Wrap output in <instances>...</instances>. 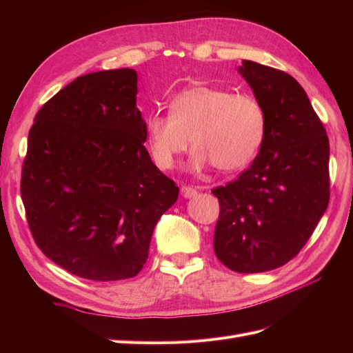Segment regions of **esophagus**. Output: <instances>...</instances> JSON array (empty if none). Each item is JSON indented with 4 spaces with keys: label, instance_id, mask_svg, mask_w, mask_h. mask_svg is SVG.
Here are the masks:
<instances>
[{
    "label": "esophagus",
    "instance_id": "1",
    "mask_svg": "<svg viewBox=\"0 0 353 353\" xmlns=\"http://www.w3.org/2000/svg\"><path fill=\"white\" fill-rule=\"evenodd\" d=\"M196 194H197V190L196 188L190 187V185H183V187H181V196H183L184 199H191V197H194Z\"/></svg>",
    "mask_w": 353,
    "mask_h": 353
}]
</instances>
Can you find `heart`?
I'll return each mask as SVG.
<instances>
[{
  "mask_svg": "<svg viewBox=\"0 0 353 353\" xmlns=\"http://www.w3.org/2000/svg\"><path fill=\"white\" fill-rule=\"evenodd\" d=\"M265 132L266 113L254 95L210 85L183 90L170 100L169 114L152 113L145 119L148 152L160 169L172 168L191 140V168L212 163L221 172H232L258 156Z\"/></svg>",
  "mask_w": 353,
  "mask_h": 353,
  "instance_id": "b5f03b06",
  "label": "heart"
}]
</instances>
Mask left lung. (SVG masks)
Listing matches in <instances>:
<instances>
[{"mask_svg": "<svg viewBox=\"0 0 353 353\" xmlns=\"http://www.w3.org/2000/svg\"><path fill=\"white\" fill-rule=\"evenodd\" d=\"M241 77L266 113L265 140L250 168L219 200L213 249L227 268H280L302 250L330 200V144L305 90L293 77L243 60Z\"/></svg>", "mask_w": 353, "mask_h": 353, "instance_id": "obj_1", "label": "left lung"}]
</instances>
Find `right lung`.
Listing matches in <instances>:
<instances>
[{
  "label": "right lung",
  "instance_id": "right-lung-1",
  "mask_svg": "<svg viewBox=\"0 0 353 353\" xmlns=\"http://www.w3.org/2000/svg\"><path fill=\"white\" fill-rule=\"evenodd\" d=\"M137 72L83 74L37 113L20 193L48 259L92 281L141 271L160 216L179 188L145 150Z\"/></svg>",
  "mask_w": 353,
  "mask_h": 353
}]
</instances>
